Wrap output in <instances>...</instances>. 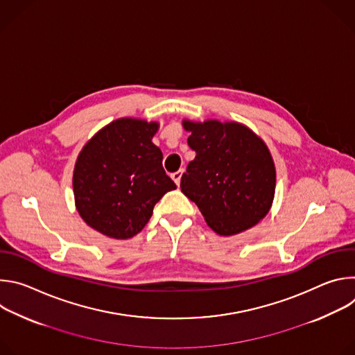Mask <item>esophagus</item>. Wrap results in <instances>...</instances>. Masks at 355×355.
Wrapping results in <instances>:
<instances>
[{"mask_svg": "<svg viewBox=\"0 0 355 355\" xmlns=\"http://www.w3.org/2000/svg\"><path fill=\"white\" fill-rule=\"evenodd\" d=\"M182 173H184V170H178V171H175V173H173V174H171V178L174 180V182H175L177 185H180V182H181Z\"/></svg>", "mask_w": 355, "mask_h": 355, "instance_id": "34e87169", "label": "esophagus"}]
</instances>
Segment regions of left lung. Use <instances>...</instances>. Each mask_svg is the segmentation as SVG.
<instances>
[{"label":"left lung","mask_w":355,"mask_h":355,"mask_svg":"<svg viewBox=\"0 0 355 355\" xmlns=\"http://www.w3.org/2000/svg\"><path fill=\"white\" fill-rule=\"evenodd\" d=\"M182 126L196 153L181 177L182 193L220 236L257 225L275 193V166L266 143L237 122L184 121Z\"/></svg>","instance_id":"obj_1"}]
</instances>
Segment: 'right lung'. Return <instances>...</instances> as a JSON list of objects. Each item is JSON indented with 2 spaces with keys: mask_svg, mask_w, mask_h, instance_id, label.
<instances>
[{
  "mask_svg": "<svg viewBox=\"0 0 355 355\" xmlns=\"http://www.w3.org/2000/svg\"><path fill=\"white\" fill-rule=\"evenodd\" d=\"M157 122L122 118L101 129L77 157L73 189L83 220L112 239H130L147 225L164 193L177 188L151 139Z\"/></svg>",
  "mask_w": 355,
  "mask_h": 355,
  "instance_id": "1",
  "label": "right lung"
}]
</instances>
